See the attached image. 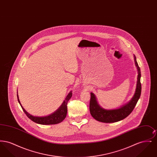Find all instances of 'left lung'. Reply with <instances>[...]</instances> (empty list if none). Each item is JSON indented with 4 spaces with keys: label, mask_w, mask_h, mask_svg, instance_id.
Instances as JSON below:
<instances>
[{
    "label": "left lung",
    "mask_w": 157,
    "mask_h": 157,
    "mask_svg": "<svg viewBox=\"0 0 157 157\" xmlns=\"http://www.w3.org/2000/svg\"><path fill=\"white\" fill-rule=\"evenodd\" d=\"M135 64L138 71V77L136 90L134 95L132 99L124 105L117 109H106L102 108L98 102L97 99L95 94L90 93V113L92 117L95 120L105 123H113L125 119L134 109L138 99H140L141 93V70L136 62V56L134 55Z\"/></svg>",
    "instance_id": "1"
}]
</instances>
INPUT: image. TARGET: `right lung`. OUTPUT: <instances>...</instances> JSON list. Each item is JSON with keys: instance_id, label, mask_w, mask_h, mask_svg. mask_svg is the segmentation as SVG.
<instances>
[{"instance_id": "obj_1", "label": "right lung", "mask_w": 157, "mask_h": 157, "mask_svg": "<svg viewBox=\"0 0 157 157\" xmlns=\"http://www.w3.org/2000/svg\"><path fill=\"white\" fill-rule=\"evenodd\" d=\"M72 96V91H71L68 94H67V97L63 103L60 106L59 108L55 112L52 113L51 115H49L48 116L45 117H36V116H33L30 115L29 113L27 112L22 106V105L20 102L18 94H17V100L21 105L23 111L25 113V114L27 115V117L33 121L35 123H37L41 125H53V124H57L61 122L63 120H64L67 116V104L68 101L71 99V98Z\"/></svg>"}]
</instances>
